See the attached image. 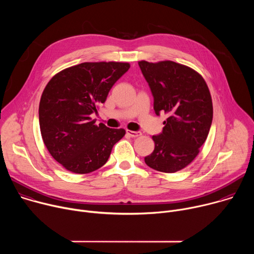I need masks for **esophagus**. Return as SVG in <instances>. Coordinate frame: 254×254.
Returning <instances> with one entry per match:
<instances>
[{"label":"esophagus","instance_id":"esophagus-1","mask_svg":"<svg viewBox=\"0 0 254 254\" xmlns=\"http://www.w3.org/2000/svg\"><path fill=\"white\" fill-rule=\"evenodd\" d=\"M127 133L128 135H130L131 137H136V136H139L141 134L140 131H133V130H128V129H127Z\"/></svg>","mask_w":254,"mask_h":254}]
</instances>
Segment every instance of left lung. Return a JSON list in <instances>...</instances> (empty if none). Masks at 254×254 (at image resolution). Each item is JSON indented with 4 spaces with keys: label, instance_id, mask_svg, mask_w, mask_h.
I'll return each mask as SVG.
<instances>
[{
    "label": "left lung",
    "instance_id": "8db88e82",
    "mask_svg": "<svg viewBox=\"0 0 254 254\" xmlns=\"http://www.w3.org/2000/svg\"><path fill=\"white\" fill-rule=\"evenodd\" d=\"M138 66L154 97L157 116L168 114L162 132L153 135L154 152L144 162L154 170L175 173L199 154L213 119V105L203 77L190 67L173 61Z\"/></svg>",
    "mask_w": 254,
    "mask_h": 254
}]
</instances>
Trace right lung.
<instances>
[{"label":"right lung","instance_id":"add662e5","mask_svg":"<svg viewBox=\"0 0 254 254\" xmlns=\"http://www.w3.org/2000/svg\"><path fill=\"white\" fill-rule=\"evenodd\" d=\"M128 63L84 62L62 70L46 85L39 104L43 141L66 170L87 174L102 167L124 128L95 125L92 114L106 100Z\"/></svg>","mask_w":254,"mask_h":254}]
</instances>
